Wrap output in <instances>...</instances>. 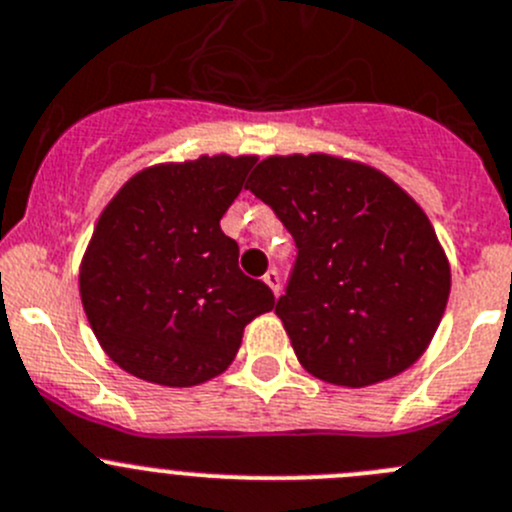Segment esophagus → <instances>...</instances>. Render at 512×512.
Masks as SVG:
<instances>
[{
    "instance_id": "obj_1",
    "label": "esophagus",
    "mask_w": 512,
    "mask_h": 512,
    "mask_svg": "<svg viewBox=\"0 0 512 512\" xmlns=\"http://www.w3.org/2000/svg\"><path fill=\"white\" fill-rule=\"evenodd\" d=\"M262 280H265V283L270 285L272 293H275V295L280 293V272L275 270V267H270V270H267L265 275H262Z\"/></svg>"
}]
</instances>
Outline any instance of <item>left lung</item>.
<instances>
[{
  "instance_id": "1",
  "label": "left lung",
  "mask_w": 512,
  "mask_h": 512,
  "mask_svg": "<svg viewBox=\"0 0 512 512\" xmlns=\"http://www.w3.org/2000/svg\"><path fill=\"white\" fill-rule=\"evenodd\" d=\"M245 189L298 247L275 313L303 369L351 389L409 369L450 298V262L422 207L381 171L328 154L270 156Z\"/></svg>"
}]
</instances>
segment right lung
Wrapping results in <instances>:
<instances>
[{"mask_svg": "<svg viewBox=\"0 0 512 512\" xmlns=\"http://www.w3.org/2000/svg\"><path fill=\"white\" fill-rule=\"evenodd\" d=\"M252 164L199 156L151 166L103 209L80 265V300L123 371L161 386L204 384L232 364L247 323L275 308L219 227Z\"/></svg>", "mask_w": 512, "mask_h": 512, "instance_id": "1", "label": "right lung"}]
</instances>
